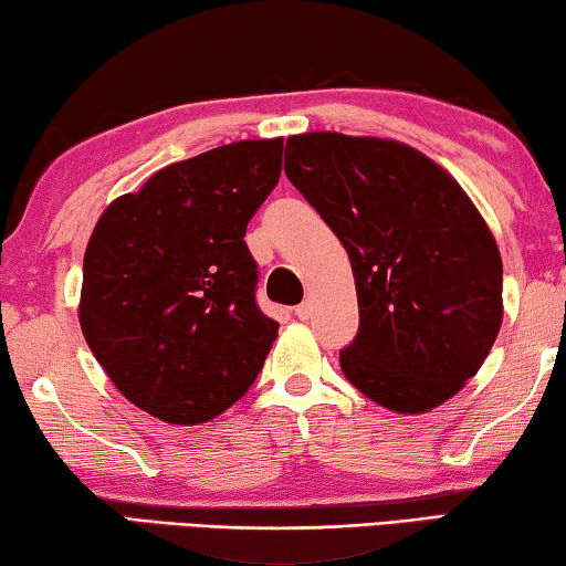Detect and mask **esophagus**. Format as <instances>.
<instances>
[{
	"mask_svg": "<svg viewBox=\"0 0 566 566\" xmlns=\"http://www.w3.org/2000/svg\"><path fill=\"white\" fill-rule=\"evenodd\" d=\"M312 312H314V306H312V301H304V304H298L296 308H293V314L298 316V319H308V316H312Z\"/></svg>",
	"mask_w": 566,
	"mask_h": 566,
	"instance_id": "esophagus-1",
	"label": "esophagus"
}]
</instances>
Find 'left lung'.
I'll return each mask as SVG.
<instances>
[{"label":"left lung","mask_w":566,"mask_h":566,"mask_svg":"<svg viewBox=\"0 0 566 566\" xmlns=\"http://www.w3.org/2000/svg\"><path fill=\"white\" fill-rule=\"evenodd\" d=\"M285 175L350 258L360 327L339 366L401 415L451 399L502 324L497 242L461 185L412 146L316 130L285 142Z\"/></svg>","instance_id":"left-lung-1"}]
</instances>
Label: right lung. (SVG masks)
Segmentation results:
<instances>
[{
    "mask_svg": "<svg viewBox=\"0 0 566 566\" xmlns=\"http://www.w3.org/2000/svg\"><path fill=\"white\" fill-rule=\"evenodd\" d=\"M283 138L175 161L113 200L92 231L80 324L130 405L198 424L254 384L277 322L260 312L247 223L281 177Z\"/></svg>",
    "mask_w": 566,
    "mask_h": 566,
    "instance_id": "1",
    "label": "right lung"
}]
</instances>
